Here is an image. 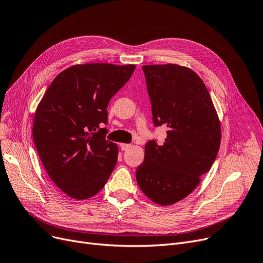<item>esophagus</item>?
Returning a JSON list of instances; mask_svg holds the SVG:
<instances>
[{
    "label": "esophagus",
    "instance_id": "esophagus-1",
    "mask_svg": "<svg viewBox=\"0 0 263 263\" xmlns=\"http://www.w3.org/2000/svg\"><path fill=\"white\" fill-rule=\"evenodd\" d=\"M119 146H120V148H121V151H127V149H129V148L131 147L130 144H123V143L119 144Z\"/></svg>",
    "mask_w": 263,
    "mask_h": 263
}]
</instances>
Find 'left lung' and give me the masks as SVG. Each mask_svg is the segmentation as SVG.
<instances>
[{
	"label": "left lung",
	"instance_id": "8db88e82",
	"mask_svg": "<svg viewBox=\"0 0 263 263\" xmlns=\"http://www.w3.org/2000/svg\"><path fill=\"white\" fill-rule=\"evenodd\" d=\"M155 127L164 125L162 145H145L136 181L145 195L160 205L174 204L193 191L211 170L221 140L213 101L202 79L176 64L144 65Z\"/></svg>",
	"mask_w": 263,
	"mask_h": 263
}]
</instances>
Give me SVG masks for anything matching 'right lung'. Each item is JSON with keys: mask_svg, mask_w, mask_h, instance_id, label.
Returning <instances> with one entry per match:
<instances>
[{"mask_svg": "<svg viewBox=\"0 0 263 263\" xmlns=\"http://www.w3.org/2000/svg\"><path fill=\"white\" fill-rule=\"evenodd\" d=\"M135 65L77 64L57 76L36 108L33 141L51 180L68 197L85 200L103 188L117 163L107 141V105Z\"/></svg>", "mask_w": 263, "mask_h": 263, "instance_id": "1", "label": "right lung"}]
</instances>
